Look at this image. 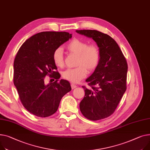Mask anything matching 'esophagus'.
<instances>
[{
	"label": "esophagus",
	"instance_id": "34e87169",
	"mask_svg": "<svg viewBox=\"0 0 150 150\" xmlns=\"http://www.w3.org/2000/svg\"><path fill=\"white\" fill-rule=\"evenodd\" d=\"M77 86H76V85H75L74 84H71V87H72V89H74V88H76Z\"/></svg>",
	"mask_w": 150,
	"mask_h": 150
}]
</instances>
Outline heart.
<instances>
[{"mask_svg": "<svg viewBox=\"0 0 150 150\" xmlns=\"http://www.w3.org/2000/svg\"><path fill=\"white\" fill-rule=\"evenodd\" d=\"M66 48L70 52L78 55V57L76 63L77 67L67 69L63 72L62 76L66 80L73 83H78L86 76L87 69L88 72H92L98 67L100 62L101 55L96 45H88L86 42L75 38L66 45ZM52 58L55 66L63 67L64 57L60 47L55 50Z\"/></svg>", "mask_w": 150, "mask_h": 150, "instance_id": "1", "label": "heart"}]
</instances>
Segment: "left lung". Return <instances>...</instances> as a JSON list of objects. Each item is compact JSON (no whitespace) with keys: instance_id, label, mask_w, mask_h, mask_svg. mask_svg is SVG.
Listing matches in <instances>:
<instances>
[{"instance_id":"obj_1","label":"left lung","mask_w":150,"mask_h":150,"mask_svg":"<svg viewBox=\"0 0 150 150\" xmlns=\"http://www.w3.org/2000/svg\"><path fill=\"white\" fill-rule=\"evenodd\" d=\"M92 38L96 43L101 59L98 67L86 81L91 88L84 89L85 96L79 104L87 119L98 121L112 115L127 88L128 66L126 59L115 40L96 30H76Z\"/></svg>"}]
</instances>
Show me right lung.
Segmentation results:
<instances>
[{"label":"right lung","mask_w":150,"mask_h":150,"mask_svg":"<svg viewBox=\"0 0 150 150\" xmlns=\"http://www.w3.org/2000/svg\"><path fill=\"white\" fill-rule=\"evenodd\" d=\"M72 37L66 32L46 31L28 38L18 51L14 62V84L20 99L27 110L41 117H48L58 110L62 97L71 91L69 82L58 79L53 62L55 50ZM46 75L56 80L45 85Z\"/></svg>","instance_id":"add662e5"}]
</instances>
